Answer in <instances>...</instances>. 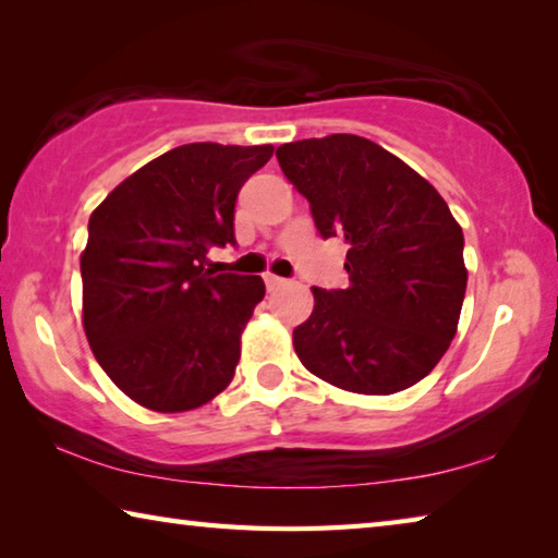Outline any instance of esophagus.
I'll return each mask as SVG.
<instances>
[{
    "label": "esophagus",
    "mask_w": 558,
    "mask_h": 558,
    "mask_svg": "<svg viewBox=\"0 0 558 558\" xmlns=\"http://www.w3.org/2000/svg\"><path fill=\"white\" fill-rule=\"evenodd\" d=\"M263 280H266V288L268 290H278L280 286H286V278H278V276H272V272H266V276H263Z\"/></svg>",
    "instance_id": "1"
}]
</instances>
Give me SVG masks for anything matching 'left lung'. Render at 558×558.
<instances>
[{
  "instance_id": "1",
  "label": "left lung",
  "mask_w": 558,
  "mask_h": 558,
  "mask_svg": "<svg viewBox=\"0 0 558 558\" xmlns=\"http://www.w3.org/2000/svg\"><path fill=\"white\" fill-rule=\"evenodd\" d=\"M323 239L349 245L342 290L313 288L295 327L302 366L354 393L389 396L433 372L456 337L468 270L462 229L418 172L359 135L276 149Z\"/></svg>"
}]
</instances>
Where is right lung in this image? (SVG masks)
<instances>
[{
  "instance_id": "obj_1",
  "label": "right lung",
  "mask_w": 558,
  "mask_h": 558,
  "mask_svg": "<svg viewBox=\"0 0 558 558\" xmlns=\"http://www.w3.org/2000/svg\"><path fill=\"white\" fill-rule=\"evenodd\" d=\"M270 157L272 145L174 147L90 214L83 327L102 372L145 409H199L233 379L266 286L204 266L214 245H235V199Z\"/></svg>"
}]
</instances>
